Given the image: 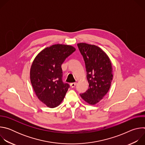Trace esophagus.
<instances>
[{
	"mask_svg": "<svg viewBox=\"0 0 145 145\" xmlns=\"http://www.w3.org/2000/svg\"><path fill=\"white\" fill-rule=\"evenodd\" d=\"M76 82H72V83L70 84V86H71V87L72 88H74V87L76 86Z\"/></svg>",
	"mask_w": 145,
	"mask_h": 145,
	"instance_id": "esophagus-1",
	"label": "esophagus"
}]
</instances>
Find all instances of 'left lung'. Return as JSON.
Instances as JSON below:
<instances>
[{"instance_id":"1","label":"left lung","mask_w":145,"mask_h":145,"mask_svg":"<svg viewBox=\"0 0 145 145\" xmlns=\"http://www.w3.org/2000/svg\"><path fill=\"white\" fill-rule=\"evenodd\" d=\"M83 57L89 83L88 90L80 94L84 100L94 105L108 92L113 78L110 59L100 48L86 43L77 44Z\"/></svg>"}]
</instances>
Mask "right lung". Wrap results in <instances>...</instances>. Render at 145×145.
Returning <instances> with one entry per match:
<instances>
[{"label": "right lung", "instance_id": "obj_1", "mask_svg": "<svg viewBox=\"0 0 145 145\" xmlns=\"http://www.w3.org/2000/svg\"><path fill=\"white\" fill-rule=\"evenodd\" d=\"M76 49L57 44L46 48L35 58L30 69V80L40 101L49 108L58 106L70 86L63 81L61 65Z\"/></svg>", "mask_w": 145, "mask_h": 145}]
</instances>
